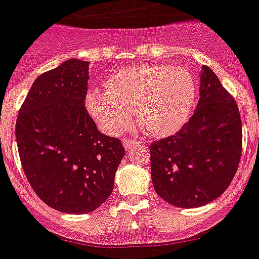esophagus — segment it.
Wrapping results in <instances>:
<instances>
[{"mask_svg":"<svg viewBox=\"0 0 259 259\" xmlns=\"http://www.w3.org/2000/svg\"><path fill=\"white\" fill-rule=\"evenodd\" d=\"M137 142H134V141H132V139H125L124 141V147H125V149H127V151H129V149H132L133 147H135L137 146Z\"/></svg>","mask_w":259,"mask_h":259,"instance_id":"esophagus-1","label":"esophagus"}]
</instances>
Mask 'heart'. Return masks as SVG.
<instances>
[{
  "label": "heart",
  "instance_id": "b5f03b06",
  "mask_svg": "<svg viewBox=\"0 0 259 259\" xmlns=\"http://www.w3.org/2000/svg\"><path fill=\"white\" fill-rule=\"evenodd\" d=\"M107 91L89 89L85 108L97 126L110 135L124 132L132 118L151 137L175 134L197 102V81L184 67L139 65L125 67L106 81Z\"/></svg>",
  "mask_w": 259,
  "mask_h": 259
}]
</instances>
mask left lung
I'll return each instance as SVG.
<instances>
[{"label": "left lung", "instance_id": "obj_1", "mask_svg": "<svg viewBox=\"0 0 259 259\" xmlns=\"http://www.w3.org/2000/svg\"><path fill=\"white\" fill-rule=\"evenodd\" d=\"M199 96L189 121L149 148L154 190L181 208L219 198L235 176L241 156L238 106L208 66L202 67Z\"/></svg>", "mask_w": 259, "mask_h": 259}]
</instances>
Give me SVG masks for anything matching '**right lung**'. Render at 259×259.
<instances>
[{"label":"right lung","mask_w":259,"mask_h":259,"mask_svg":"<svg viewBox=\"0 0 259 259\" xmlns=\"http://www.w3.org/2000/svg\"><path fill=\"white\" fill-rule=\"evenodd\" d=\"M89 62L70 59L31 85L16 120L21 166L35 194L53 209L88 213L107 199L125 156L84 107Z\"/></svg>","instance_id":"add662e5"}]
</instances>
